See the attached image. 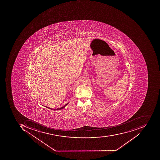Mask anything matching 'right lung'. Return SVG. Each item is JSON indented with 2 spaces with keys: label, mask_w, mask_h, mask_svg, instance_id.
Wrapping results in <instances>:
<instances>
[{
  "label": "right lung",
  "mask_w": 160,
  "mask_h": 160,
  "mask_svg": "<svg viewBox=\"0 0 160 160\" xmlns=\"http://www.w3.org/2000/svg\"><path fill=\"white\" fill-rule=\"evenodd\" d=\"M68 103H68L66 104H65V105L63 106V107H61V108H57V109H53V108H49V107H47V106H45V107H46V108H48V109H51V110H54V111H56V110H62V109L63 108H65V107L66 106H67V105L68 104Z\"/></svg>",
  "instance_id": "right-lung-1"
}]
</instances>
